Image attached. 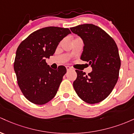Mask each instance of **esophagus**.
I'll list each match as a JSON object with an SVG mask.
<instances>
[{
    "mask_svg": "<svg viewBox=\"0 0 134 134\" xmlns=\"http://www.w3.org/2000/svg\"><path fill=\"white\" fill-rule=\"evenodd\" d=\"M66 69H67V71H69V70H72V68L70 67H69V66H66Z\"/></svg>",
    "mask_w": 134,
    "mask_h": 134,
    "instance_id": "1",
    "label": "esophagus"
}]
</instances>
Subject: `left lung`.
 <instances>
[{
	"mask_svg": "<svg viewBox=\"0 0 134 134\" xmlns=\"http://www.w3.org/2000/svg\"><path fill=\"white\" fill-rule=\"evenodd\" d=\"M84 43L81 59L91 65L86 74L76 70L73 86L78 96L90 104L101 102L109 96L117 82L121 65L117 45L108 34L97 26L84 24L70 27Z\"/></svg>",
	"mask_w": 134,
	"mask_h": 134,
	"instance_id": "left-lung-1",
	"label": "left lung"
}]
</instances>
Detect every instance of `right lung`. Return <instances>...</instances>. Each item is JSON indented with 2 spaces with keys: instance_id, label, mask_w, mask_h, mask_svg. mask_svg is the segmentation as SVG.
<instances>
[{
  "instance_id": "right-lung-1",
  "label": "right lung",
  "mask_w": 134,
  "mask_h": 134,
  "mask_svg": "<svg viewBox=\"0 0 134 134\" xmlns=\"http://www.w3.org/2000/svg\"><path fill=\"white\" fill-rule=\"evenodd\" d=\"M70 33L68 28L43 27L29 35L18 47L14 69L20 90L30 102L44 104L56 95L67 69L63 65L52 69L46 58L54 54L60 41Z\"/></svg>"
}]
</instances>
